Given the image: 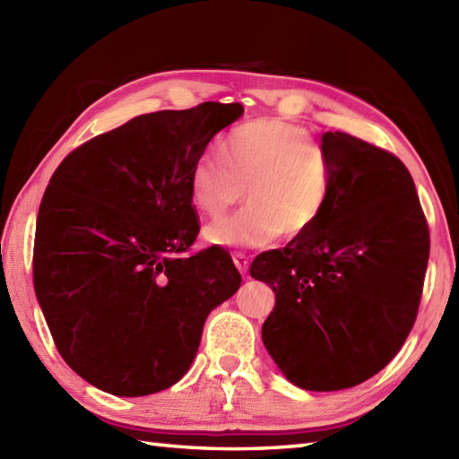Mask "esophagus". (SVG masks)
Here are the masks:
<instances>
[{"instance_id":"1","label":"esophagus","mask_w":459,"mask_h":459,"mask_svg":"<svg viewBox=\"0 0 459 459\" xmlns=\"http://www.w3.org/2000/svg\"><path fill=\"white\" fill-rule=\"evenodd\" d=\"M232 262H235V266H237V270L240 272V274L245 276L247 272H248V264H250L248 256L242 255V252H235V255H232Z\"/></svg>"}]
</instances>
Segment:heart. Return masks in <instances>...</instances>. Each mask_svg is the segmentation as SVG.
Here are the masks:
<instances>
[{"label": "heart", "instance_id": "1", "mask_svg": "<svg viewBox=\"0 0 459 459\" xmlns=\"http://www.w3.org/2000/svg\"><path fill=\"white\" fill-rule=\"evenodd\" d=\"M247 189L248 204L229 219L211 222V245L262 248L309 235L333 199L327 155L304 126L260 118L238 126L221 142V158L201 155L189 171V195L207 217H222Z\"/></svg>", "mask_w": 459, "mask_h": 459}]
</instances>
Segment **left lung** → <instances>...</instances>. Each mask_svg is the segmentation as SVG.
<instances>
[{"instance_id": "obj_1", "label": "left lung", "mask_w": 459, "mask_h": 459, "mask_svg": "<svg viewBox=\"0 0 459 459\" xmlns=\"http://www.w3.org/2000/svg\"><path fill=\"white\" fill-rule=\"evenodd\" d=\"M333 199L309 235L262 252L250 276L276 306L262 325L291 385L331 393L391 363L420 306L430 232L404 163L343 132H325Z\"/></svg>"}]
</instances>
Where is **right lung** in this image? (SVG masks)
I'll return each mask as SVG.
<instances>
[{
    "label": "right lung",
    "instance_id": "right-lung-1",
    "mask_svg": "<svg viewBox=\"0 0 459 459\" xmlns=\"http://www.w3.org/2000/svg\"><path fill=\"white\" fill-rule=\"evenodd\" d=\"M245 114L204 102L143 114L53 173L37 217L33 284L58 353L104 393L145 396L187 373L211 311L240 288L227 250L179 256L199 232L189 171Z\"/></svg>",
    "mask_w": 459,
    "mask_h": 459
}]
</instances>
